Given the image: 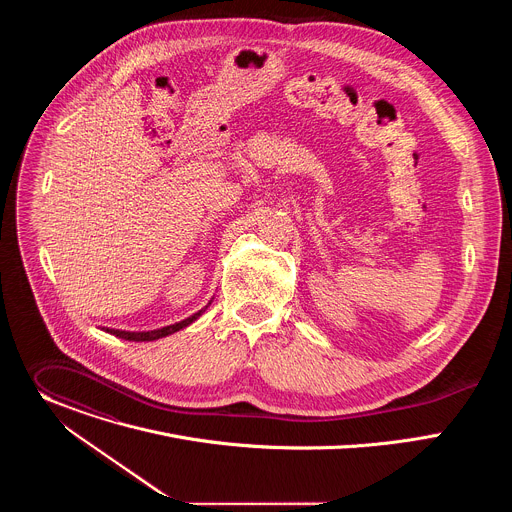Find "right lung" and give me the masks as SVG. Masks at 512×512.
<instances>
[{
  "label": "right lung",
  "instance_id": "obj_1",
  "mask_svg": "<svg viewBox=\"0 0 512 512\" xmlns=\"http://www.w3.org/2000/svg\"><path fill=\"white\" fill-rule=\"evenodd\" d=\"M208 306H204L202 310H198L196 314H192L190 318L182 320V322H176L172 326H164V328H158V330H150V332H125V330H113V328H105V332L117 336V338H123V340H133V342H150V340H158V338H164V336H170L182 328H186L188 324H192Z\"/></svg>",
  "mask_w": 512,
  "mask_h": 512
}]
</instances>
